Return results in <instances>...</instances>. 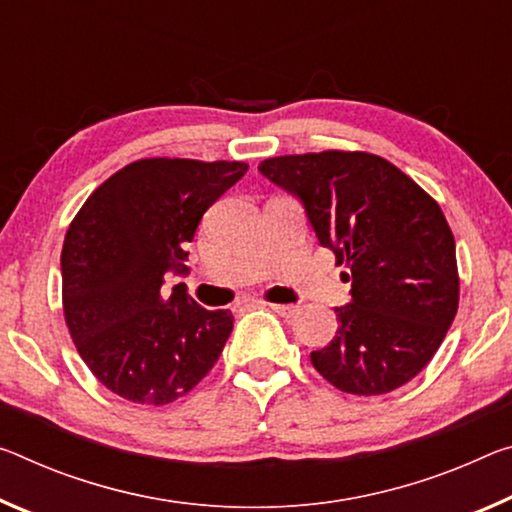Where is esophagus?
Here are the masks:
<instances>
[{
	"instance_id": "obj_1",
	"label": "esophagus",
	"mask_w": 512,
	"mask_h": 512,
	"mask_svg": "<svg viewBox=\"0 0 512 512\" xmlns=\"http://www.w3.org/2000/svg\"><path fill=\"white\" fill-rule=\"evenodd\" d=\"M271 307L273 312H278L280 316H285V319H289V316H294L298 312L296 305H278V303H266Z\"/></svg>"
}]
</instances>
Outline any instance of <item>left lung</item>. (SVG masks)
Wrapping results in <instances>:
<instances>
[{
	"mask_svg": "<svg viewBox=\"0 0 512 512\" xmlns=\"http://www.w3.org/2000/svg\"><path fill=\"white\" fill-rule=\"evenodd\" d=\"M259 173L298 198L337 264L351 303L337 332L312 351L314 369L348 394H387L417 376L458 312L456 241L437 202L387 159L369 152L287 154Z\"/></svg>",
	"mask_w": 512,
	"mask_h": 512,
	"instance_id": "left-lung-1",
	"label": "left lung"
}]
</instances>
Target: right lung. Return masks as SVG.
<instances>
[{"label": "right lung", "instance_id": "1", "mask_svg": "<svg viewBox=\"0 0 512 512\" xmlns=\"http://www.w3.org/2000/svg\"><path fill=\"white\" fill-rule=\"evenodd\" d=\"M241 161L141 159L97 186L61 253L63 312L81 360L123 399L164 405L191 392L232 332L180 282L202 214L246 175Z\"/></svg>", "mask_w": 512, "mask_h": 512}]
</instances>
